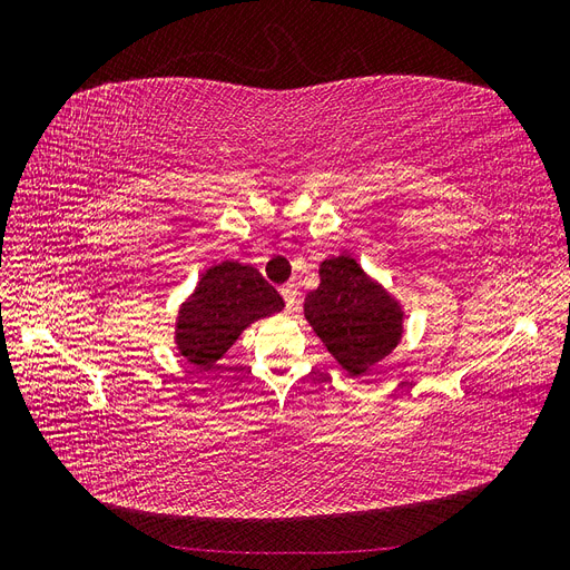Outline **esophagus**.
<instances>
[{"instance_id": "1", "label": "esophagus", "mask_w": 570, "mask_h": 570, "mask_svg": "<svg viewBox=\"0 0 570 570\" xmlns=\"http://www.w3.org/2000/svg\"><path fill=\"white\" fill-rule=\"evenodd\" d=\"M281 295H283V302H285V306L289 308H297V304H299V289H297V285L295 283H285L283 287H281Z\"/></svg>"}]
</instances>
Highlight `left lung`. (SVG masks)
<instances>
[{"instance_id": "obj_1", "label": "left lung", "mask_w": 570, "mask_h": 570, "mask_svg": "<svg viewBox=\"0 0 570 570\" xmlns=\"http://www.w3.org/2000/svg\"><path fill=\"white\" fill-rule=\"evenodd\" d=\"M304 316L352 375L366 373L402 337L400 306L347 254L321 264V285L306 295Z\"/></svg>"}]
</instances>
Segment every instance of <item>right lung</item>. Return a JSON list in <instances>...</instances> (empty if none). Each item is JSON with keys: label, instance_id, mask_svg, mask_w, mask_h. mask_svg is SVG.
<instances>
[{"label": "right lung", "instance_id": "obj_1", "mask_svg": "<svg viewBox=\"0 0 570 570\" xmlns=\"http://www.w3.org/2000/svg\"><path fill=\"white\" fill-rule=\"evenodd\" d=\"M283 306L278 289L256 268L237 262L212 266L180 308L178 350L195 368L212 371L249 323Z\"/></svg>", "mask_w": 570, "mask_h": 570}]
</instances>
